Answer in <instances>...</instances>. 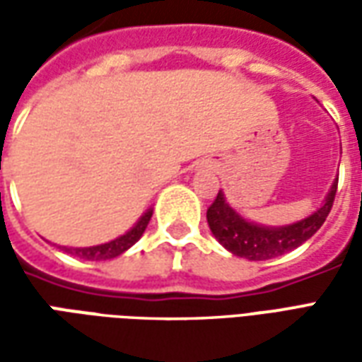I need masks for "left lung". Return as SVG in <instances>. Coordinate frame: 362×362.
Listing matches in <instances>:
<instances>
[{
  "label": "left lung",
  "instance_id": "obj_1",
  "mask_svg": "<svg viewBox=\"0 0 362 362\" xmlns=\"http://www.w3.org/2000/svg\"><path fill=\"white\" fill-rule=\"evenodd\" d=\"M335 192H337V178L327 192L324 204L320 205L310 217L287 225V227H262V225L243 219L225 202V194L219 192L215 202L207 209V223L215 238L230 254H235L238 258L252 259V262L272 259L285 252L298 248L324 225V221L332 211Z\"/></svg>",
  "mask_w": 362,
  "mask_h": 362
}]
</instances>
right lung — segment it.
Masks as SVG:
<instances>
[{"label":"right lung","mask_w":362,"mask_h":362,"mask_svg":"<svg viewBox=\"0 0 362 362\" xmlns=\"http://www.w3.org/2000/svg\"><path fill=\"white\" fill-rule=\"evenodd\" d=\"M151 215H153V209H149L147 213H143L141 219L135 223L134 228H129L126 235L118 236L116 240H110V243L106 244H98V246H89V248H66V246H62L67 254H71L75 258H81V259H89V262H104V259H112L119 256V254H124L127 248H132L141 235L145 233V228L149 225Z\"/></svg>","instance_id":"1"}]
</instances>
